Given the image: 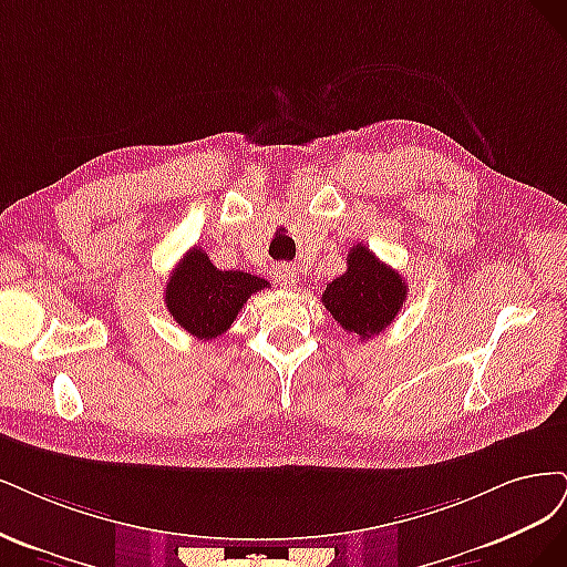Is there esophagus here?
Returning a JSON list of instances; mask_svg holds the SVG:
<instances>
[{"instance_id":"esophagus-1","label":"esophagus","mask_w":567,"mask_h":567,"mask_svg":"<svg viewBox=\"0 0 567 567\" xmlns=\"http://www.w3.org/2000/svg\"><path fill=\"white\" fill-rule=\"evenodd\" d=\"M272 278H276V282L280 287H295L297 270H295V266H276V270H272Z\"/></svg>"}]
</instances>
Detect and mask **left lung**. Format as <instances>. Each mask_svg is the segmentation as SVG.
Here are the masks:
<instances>
[{"instance_id":"left-lung-1","label":"left lung","mask_w":567,"mask_h":567,"mask_svg":"<svg viewBox=\"0 0 567 567\" xmlns=\"http://www.w3.org/2000/svg\"><path fill=\"white\" fill-rule=\"evenodd\" d=\"M343 276L327 285L322 306L343 327L362 341L383 332L395 320L408 297V285L398 270L379 261L374 251L355 245L346 257Z\"/></svg>"}]
</instances>
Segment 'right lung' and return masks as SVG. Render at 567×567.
<instances>
[{
  "label": "right lung",
  "mask_w": 567,
  "mask_h": 567,
  "mask_svg": "<svg viewBox=\"0 0 567 567\" xmlns=\"http://www.w3.org/2000/svg\"><path fill=\"white\" fill-rule=\"evenodd\" d=\"M264 287L268 282L251 272L218 270L203 249L193 247L164 287V303L188 334L209 341L221 337L247 299Z\"/></svg>",
  "instance_id": "1"
}]
</instances>
